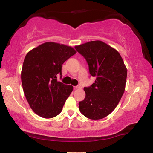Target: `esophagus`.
<instances>
[{
    "label": "esophagus",
    "instance_id": "1",
    "mask_svg": "<svg viewBox=\"0 0 153 153\" xmlns=\"http://www.w3.org/2000/svg\"><path fill=\"white\" fill-rule=\"evenodd\" d=\"M75 89H82V86L79 85H78V86H75Z\"/></svg>",
    "mask_w": 153,
    "mask_h": 153
}]
</instances>
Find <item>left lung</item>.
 <instances>
[{"label": "left lung", "instance_id": "obj_1", "mask_svg": "<svg viewBox=\"0 0 153 153\" xmlns=\"http://www.w3.org/2000/svg\"><path fill=\"white\" fill-rule=\"evenodd\" d=\"M89 65L95 82L85 87V99L79 102L80 113L91 120H100L117 106L125 89L127 70L120 53L101 40L75 47Z\"/></svg>", "mask_w": 153, "mask_h": 153}]
</instances>
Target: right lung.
<instances>
[{
	"instance_id": "add662e5",
	"label": "right lung",
	"mask_w": 153,
	"mask_h": 153,
	"mask_svg": "<svg viewBox=\"0 0 153 153\" xmlns=\"http://www.w3.org/2000/svg\"><path fill=\"white\" fill-rule=\"evenodd\" d=\"M76 53L72 47L47 42L30 50L24 59L21 78L30 108L43 118H52L62 111L73 87L57 81L62 64Z\"/></svg>"
}]
</instances>
